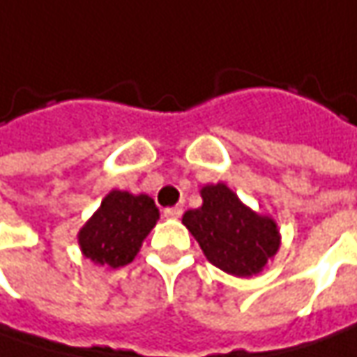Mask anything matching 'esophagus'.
<instances>
[{"mask_svg":"<svg viewBox=\"0 0 357 357\" xmlns=\"http://www.w3.org/2000/svg\"><path fill=\"white\" fill-rule=\"evenodd\" d=\"M165 218H181L183 216V208L181 206H171V208H165L162 211Z\"/></svg>","mask_w":357,"mask_h":357,"instance_id":"34e87169","label":"esophagus"}]
</instances>
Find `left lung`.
Wrapping results in <instances>:
<instances>
[{"mask_svg": "<svg viewBox=\"0 0 357 357\" xmlns=\"http://www.w3.org/2000/svg\"><path fill=\"white\" fill-rule=\"evenodd\" d=\"M202 206L183 216L208 262L222 272L248 278L262 272L280 248L274 218L248 208L225 183L200 188Z\"/></svg>", "mask_w": 357, "mask_h": 357, "instance_id": "8db88e82", "label": "left lung"}]
</instances>
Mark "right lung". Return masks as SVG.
<instances>
[{
    "label": "right lung",
    "mask_w": 357,
    "mask_h": 357,
    "mask_svg": "<svg viewBox=\"0 0 357 357\" xmlns=\"http://www.w3.org/2000/svg\"><path fill=\"white\" fill-rule=\"evenodd\" d=\"M157 220L158 208L151 197L111 190L77 234L81 252L99 266H127Z\"/></svg>",
    "instance_id": "obj_1"
}]
</instances>
